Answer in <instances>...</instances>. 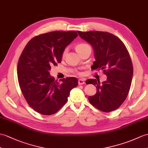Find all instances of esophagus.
Returning <instances> with one entry per match:
<instances>
[{
	"mask_svg": "<svg viewBox=\"0 0 148 148\" xmlns=\"http://www.w3.org/2000/svg\"><path fill=\"white\" fill-rule=\"evenodd\" d=\"M84 84V81L83 79H79L78 80V84L79 85H82Z\"/></svg>",
	"mask_w": 148,
	"mask_h": 148,
	"instance_id": "obj_1",
	"label": "esophagus"
}]
</instances>
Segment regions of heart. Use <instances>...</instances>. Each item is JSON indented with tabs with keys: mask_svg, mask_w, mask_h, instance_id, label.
Returning a JSON list of instances; mask_svg holds the SVG:
<instances>
[{
	"mask_svg": "<svg viewBox=\"0 0 148 148\" xmlns=\"http://www.w3.org/2000/svg\"><path fill=\"white\" fill-rule=\"evenodd\" d=\"M87 48H90V47L88 45L86 44V43H79V44H77L76 46H75V50L77 51L78 53H79L80 51H81L82 50H83L86 49H87ZM66 51L67 50H65L63 52V56H64L65 55L66 53Z\"/></svg>",
	"mask_w": 148,
	"mask_h": 148,
	"instance_id": "heart-1",
	"label": "heart"
}]
</instances>
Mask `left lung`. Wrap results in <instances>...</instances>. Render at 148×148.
<instances>
[{
	"label": "left lung",
	"instance_id": "left-lung-1",
	"mask_svg": "<svg viewBox=\"0 0 148 148\" xmlns=\"http://www.w3.org/2000/svg\"><path fill=\"white\" fill-rule=\"evenodd\" d=\"M77 33L93 48L96 60L91 69L103 70L107 76L102 83L97 79L88 80V84L95 85L97 90L88 100L102 112L115 110L125 101L131 85L133 66L129 51L124 43L112 33L97 31Z\"/></svg>",
	"mask_w": 148,
	"mask_h": 148
}]
</instances>
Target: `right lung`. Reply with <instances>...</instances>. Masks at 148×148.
Returning <instances> with one entry per match:
<instances>
[{
    "label": "right lung",
    "mask_w": 148,
    "mask_h": 148,
    "mask_svg": "<svg viewBox=\"0 0 148 148\" xmlns=\"http://www.w3.org/2000/svg\"><path fill=\"white\" fill-rule=\"evenodd\" d=\"M78 36L75 32H51L36 36L27 43L18 64V78L23 95L34 110L54 114L66 104L78 80L71 77L55 81L51 66L61 62L66 47Z\"/></svg>",
    "instance_id": "right-lung-1"
}]
</instances>
